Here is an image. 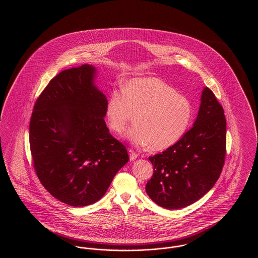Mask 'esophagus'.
Wrapping results in <instances>:
<instances>
[{
  "label": "esophagus",
  "instance_id": "1",
  "mask_svg": "<svg viewBox=\"0 0 258 258\" xmlns=\"http://www.w3.org/2000/svg\"><path fill=\"white\" fill-rule=\"evenodd\" d=\"M128 154H130V159H131V160H133V161L136 160L137 157H138V155L135 153V151H133L132 149L128 150Z\"/></svg>",
  "mask_w": 258,
  "mask_h": 258
}]
</instances>
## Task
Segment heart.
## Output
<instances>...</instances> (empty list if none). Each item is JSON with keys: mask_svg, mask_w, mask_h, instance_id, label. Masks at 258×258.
Listing matches in <instances>:
<instances>
[{"mask_svg": "<svg viewBox=\"0 0 258 258\" xmlns=\"http://www.w3.org/2000/svg\"><path fill=\"white\" fill-rule=\"evenodd\" d=\"M127 139L135 145L160 151L177 143L189 127L194 111L183 95L154 77L134 78L123 89H114L106 104L111 128L121 134L132 122Z\"/></svg>", "mask_w": 258, "mask_h": 258, "instance_id": "1", "label": "heart"}]
</instances>
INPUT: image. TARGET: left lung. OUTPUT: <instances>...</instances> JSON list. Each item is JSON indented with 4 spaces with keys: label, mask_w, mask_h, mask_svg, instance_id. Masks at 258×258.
<instances>
[{
    "label": "left lung",
    "mask_w": 258,
    "mask_h": 258,
    "mask_svg": "<svg viewBox=\"0 0 258 258\" xmlns=\"http://www.w3.org/2000/svg\"><path fill=\"white\" fill-rule=\"evenodd\" d=\"M226 152V121L214 93L205 87L192 127L171 147L150 157L154 174L146 184L160 207L184 208L204 197L220 178Z\"/></svg>",
    "instance_id": "left-lung-1"
}]
</instances>
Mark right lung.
<instances>
[{
  "mask_svg": "<svg viewBox=\"0 0 258 258\" xmlns=\"http://www.w3.org/2000/svg\"><path fill=\"white\" fill-rule=\"evenodd\" d=\"M92 64L62 71L42 91L30 121V148L40 183L70 206L98 201L128 161L109 134L107 98L95 85Z\"/></svg>",
  "mask_w": 258,
  "mask_h": 258,
  "instance_id": "obj_1",
  "label": "right lung"
}]
</instances>
